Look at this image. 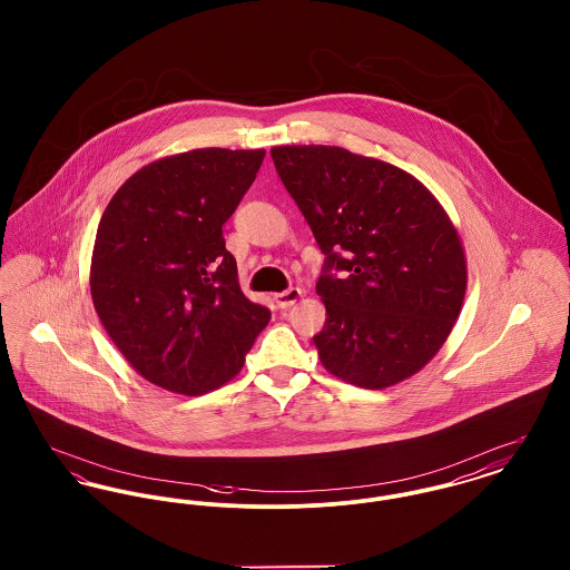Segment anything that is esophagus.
<instances>
[{
  "label": "esophagus",
  "mask_w": 570,
  "mask_h": 570,
  "mask_svg": "<svg viewBox=\"0 0 570 570\" xmlns=\"http://www.w3.org/2000/svg\"><path fill=\"white\" fill-rule=\"evenodd\" d=\"M302 297V288H288V291H284V293H277L273 299L277 303V307H291V305H295V303L299 302Z\"/></svg>",
  "instance_id": "esophagus-1"
}]
</instances>
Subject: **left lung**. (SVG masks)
<instances>
[{"mask_svg":"<svg viewBox=\"0 0 570 570\" xmlns=\"http://www.w3.org/2000/svg\"><path fill=\"white\" fill-rule=\"evenodd\" d=\"M271 157L327 256L316 284L327 309L314 335L321 364L364 390L420 372L468 291L465 247L441 202L413 174L340 146H273Z\"/></svg>","mask_w":570,"mask_h":570,"instance_id":"left-lung-1","label":"left lung"}]
</instances>
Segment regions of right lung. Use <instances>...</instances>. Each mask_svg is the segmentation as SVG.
<instances>
[{
    "label": "right lung",
    "mask_w": 570,
    "mask_h": 570,
    "mask_svg": "<svg viewBox=\"0 0 570 570\" xmlns=\"http://www.w3.org/2000/svg\"><path fill=\"white\" fill-rule=\"evenodd\" d=\"M265 148H196L129 176L102 213L90 295L137 374L200 396L233 381L271 312L238 286L222 226L263 166Z\"/></svg>",
    "instance_id": "right-lung-1"
}]
</instances>
